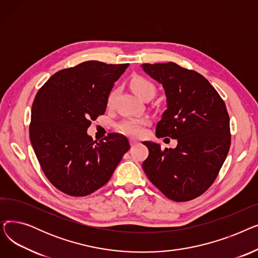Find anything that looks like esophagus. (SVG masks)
Instances as JSON below:
<instances>
[{"label":"esophagus","instance_id":"esophagus-1","mask_svg":"<svg viewBox=\"0 0 258 258\" xmlns=\"http://www.w3.org/2000/svg\"><path fill=\"white\" fill-rule=\"evenodd\" d=\"M130 143H131V145H132V146H134V145L138 144V143H139V141H138V140H136V139H134V138H131V139H130Z\"/></svg>","mask_w":258,"mask_h":258}]
</instances>
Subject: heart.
<instances>
[{
    "instance_id": "1",
    "label": "heart",
    "mask_w": 258,
    "mask_h": 258,
    "mask_svg": "<svg viewBox=\"0 0 258 258\" xmlns=\"http://www.w3.org/2000/svg\"><path fill=\"white\" fill-rule=\"evenodd\" d=\"M131 88L134 91V93L139 97H142L143 95L150 92L155 93V86L148 81L147 79L136 76L131 80ZM114 97V93H111L110 96H108L107 102L111 103ZM147 123L146 119H132L128 121L123 122V123L120 124L119 130L126 135H131V136H140L143 133V127Z\"/></svg>"
}]
</instances>
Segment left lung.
<instances>
[{
    "label": "left lung",
    "instance_id": "1",
    "mask_svg": "<svg viewBox=\"0 0 258 258\" xmlns=\"http://www.w3.org/2000/svg\"><path fill=\"white\" fill-rule=\"evenodd\" d=\"M143 71L163 87L166 110L156 136L178 139L174 148L144 141L148 157L142 167L147 178L168 199L192 200L214 182L228 155L231 136L224 100L198 72L174 62L143 63Z\"/></svg>",
    "mask_w": 258,
    "mask_h": 258
}]
</instances>
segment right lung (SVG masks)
Instances as JSON below:
<instances>
[{"label":"right lung","instance_id":"obj_1","mask_svg":"<svg viewBox=\"0 0 258 258\" xmlns=\"http://www.w3.org/2000/svg\"><path fill=\"white\" fill-rule=\"evenodd\" d=\"M128 63L90 60L58 71L40 88L31 108L30 141L48 180L58 190L85 197L111 179L128 140L88 135L91 120L104 114L108 95Z\"/></svg>","mask_w":258,"mask_h":258}]
</instances>
